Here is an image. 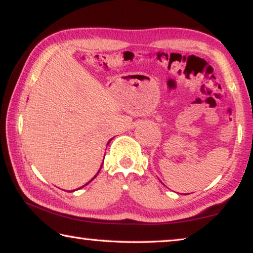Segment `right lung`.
<instances>
[{
	"label": "right lung",
	"instance_id": "1",
	"mask_svg": "<svg viewBox=\"0 0 253 253\" xmlns=\"http://www.w3.org/2000/svg\"><path fill=\"white\" fill-rule=\"evenodd\" d=\"M108 143H109V141H108ZM101 167H102V165H101ZM101 167H100V169H101ZM100 169H99V171H100ZM99 171H98V172H96V174H95V176H94V177H93V178L91 179V181H93V179H94V178L96 177V176H98V174H99ZM91 181H89V182H91ZM89 182H88V183H89ZM88 183H86V184H85V185H87V184H88ZM85 185H83V186H82V188H84V186H85Z\"/></svg>",
	"mask_w": 253,
	"mask_h": 253
}]
</instances>
